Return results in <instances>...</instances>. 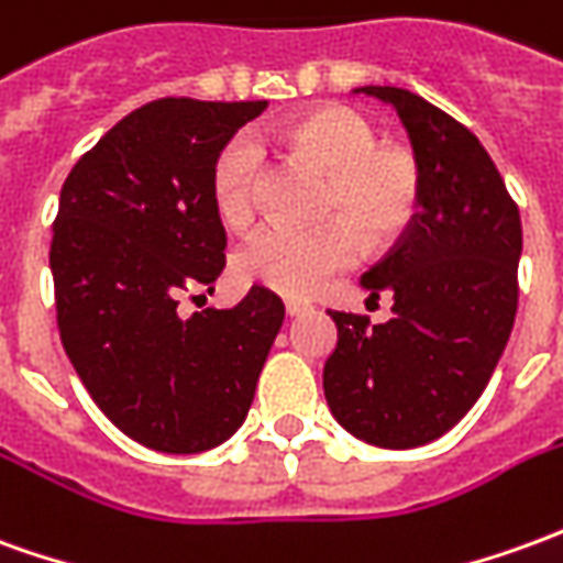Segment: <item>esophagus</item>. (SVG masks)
<instances>
[{
    "label": "esophagus",
    "instance_id": "obj_1",
    "mask_svg": "<svg viewBox=\"0 0 563 563\" xmlns=\"http://www.w3.org/2000/svg\"><path fill=\"white\" fill-rule=\"evenodd\" d=\"M305 310H310L308 301H295V298H289V301H286V313H289V317H301Z\"/></svg>",
    "mask_w": 563,
    "mask_h": 563
}]
</instances>
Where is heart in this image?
<instances>
[{
	"instance_id": "heart-1",
	"label": "heart",
	"mask_w": 563,
	"mask_h": 563,
	"mask_svg": "<svg viewBox=\"0 0 563 563\" xmlns=\"http://www.w3.org/2000/svg\"><path fill=\"white\" fill-rule=\"evenodd\" d=\"M268 143L322 173L310 228L268 225L238 253L243 280L280 295H310L365 250H387L415 225L423 200L418 155L399 143H377L375 121L360 109L322 103L286 118ZM262 148L253 136H231L213 161L210 195L219 219L243 228L255 216Z\"/></svg>"
}]
</instances>
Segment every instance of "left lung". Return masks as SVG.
Listing matches in <instances>:
<instances>
[{"mask_svg": "<svg viewBox=\"0 0 563 563\" xmlns=\"http://www.w3.org/2000/svg\"><path fill=\"white\" fill-rule=\"evenodd\" d=\"M363 93L390 103L423 170L415 225L365 271L372 298L393 292V317L329 310L338 344L322 368L335 420L377 448L445 435L482 396L518 310L521 216L500 170L457 118L390 85Z\"/></svg>", "mask_w": 563, "mask_h": 563, "instance_id": "obj_1", "label": "left lung"}]
</instances>
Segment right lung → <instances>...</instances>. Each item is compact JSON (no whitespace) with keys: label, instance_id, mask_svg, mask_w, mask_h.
<instances>
[{"label":"right lung","instance_id":"1","mask_svg":"<svg viewBox=\"0 0 563 563\" xmlns=\"http://www.w3.org/2000/svg\"><path fill=\"white\" fill-rule=\"evenodd\" d=\"M265 109L152 100L63 183L51 238L63 350L106 418L152 451L198 454L238 432L283 325V301L262 286L234 308L179 313L225 268L216 155Z\"/></svg>","mask_w":563,"mask_h":563}]
</instances>
